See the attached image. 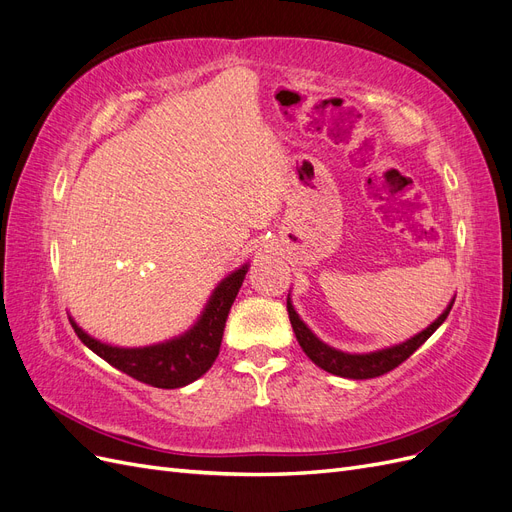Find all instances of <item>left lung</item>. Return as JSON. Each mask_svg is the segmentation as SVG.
Masks as SVG:
<instances>
[{
    "label": "left lung",
    "mask_w": 512,
    "mask_h": 512,
    "mask_svg": "<svg viewBox=\"0 0 512 512\" xmlns=\"http://www.w3.org/2000/svg\"><path fill=\"white\" fill-rule=\"evenodd\" d=\"M453 303H455V299L448 303V307L438 316V320H433L425 331L410 337L408 342L391 346V348H382V350H376V352H367V354H348V352L335 350L324 342H320V339L307 329V324L299 318V314L294 312L290 297L286 301V307H288L290 324H292L294 335H297L299 346L320 369L329 371V374H333V376L352 378V380H367V378H378V376L386 374V371L395 369L397 365L404 363L412 352L421 348L427 342V339L433 335V331H436L440 324L446 320Z\"/></svg>",
    "instance_id": "1"
}]
</instances>
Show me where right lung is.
Here are the masks:
<instances>
[{
    "instance_id": "1",
    "label": "right lung",
    "mask_w": 512,
    "mask_h": 512,
    "mask_svg": "<svg viewBox=\"0 0 512 512\" xmlns=\"http://www.w3.org/2000/svg\"><path fill=\"white\" fill-rule=\"evenodd\" d=\"M247 265L232 271L213 290L211 299L205 305L194 327L183 335L168 339L164 344L145 348H117L98 342L87 335L72 318V329L81 342L96 352L100 359L111 363L123 374L132 376L138 382H145L156 389H179L207 374L213 361L218 359L226 318L237 292L245 280Z\"/></svg>"
}]
</instances>
